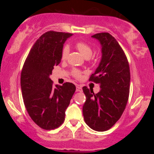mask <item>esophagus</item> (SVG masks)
<instances>
[{
	"label": "esophagus",
	"instance_id": "1",
	"mask_svg": "<svg viewBox=\"0 0 154 154\" xmlns=\"http://www.w3.org/2000/svg\"><path fill=\"white\" fill-rule=\"evenodd\" d=\"M76 91H82V86L80 85H77V86H76Z\"/></svg>",
	"mask_w": 154,
	"mask_h": 154
}]
</instances>
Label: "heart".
Instances as JSON below:
<instances>
[{
    "label": "heart",
    "mask_w": 154,
    "mask_h": 154,
    "mask_svg": "<svg viewBox=\"0 0 154 154\" xmlns=\"http://www.w3.org/2000/svg\"><path fill=\"white\" fill-rule=\"evenodd\" d=\"M76 48H77V50L80 51V54H81L86 59H88L89 57H91V55H92V48H91V46H89L88 44H86V43L80 42H78L76 45ZM69 51L70 49L68 46L66 45L63 48V51H62V59H63V60H66V59L67 58L68 54H69ZM73 75L75 77H77V78H80V77H81V72L77 69H74L73 70Z\"/></svg>",
    "instance_id": "obj_1"
}]
</instances>
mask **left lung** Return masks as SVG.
<instances>
[{
  "label": "left lung",
  "mask_w": 154,
  "mask_h": 154,
  "mask_svg": "<svg viewBox=\"0 0 154 154\" xmlns=\"http://www.w3.org/2000/svg\"><path fill=\"white\" fill-rule=\"evenodd\" d=\"M91 37L100 42L101 60L89 80L100 85V91L83 87L86 100L83 106L85 122L92 130L106 131L111 128L125 109L130 92V72L125 52L108 32Z\"/></svg>",
  "instance_id": "obj_1"
}]
</instances>
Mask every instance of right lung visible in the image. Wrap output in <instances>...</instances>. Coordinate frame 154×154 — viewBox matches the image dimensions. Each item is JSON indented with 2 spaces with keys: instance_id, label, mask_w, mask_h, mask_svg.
Here are the masks:
<instances>
[{
  "instance_id": "add662e5",
  "label": "right lung",
  "mask_w": 154,
  "mask_h": 154,
  "mask_svg": "<svg viewBox=\"0 0 154 154\" xmlns=\"http://www.w3.org/2000/svg\"><path fill=\"white\" fill-rule=\"evenodd\" d=\"M72 35L48 31L33 45L21 74L23 100L32 120L44 130H54L65 121L66 110L76 90L73 83L54 86L50 78L61 62L63 45Z\"/></svg>"
}]
</instances>
